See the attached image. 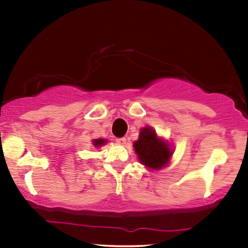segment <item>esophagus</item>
Listing matches in <instances>:
<instances>
[{"label":"esophagus","mask_w":248,"mask_h":248,"mask_svg":"<svg viewBox=\"0 0 248 248\" xmlns=\"http://www.w3.org/2000/svg\"><path fill=\"white\" fill-rule=\"evenodd\" d=\"M116 142L118 144H125V143H126V139H125V138H117Z\"/></svg>","instance_id":"1"}]
</instances>
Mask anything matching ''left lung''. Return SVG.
Instances as JSON below:
<instances>
[{
    "label": "left lung",
    "instance_id": "obj_1",
    "mask_svg": "<svg viewBox=\"0 0 248 248\" xmlns=\"http://www.w3.org/2000/svg\"><path fill=\"white\" fill-rule=\"evenodd\" d=\"M134 149L139 160L152 169L162 168L171 157L168 144L159 140L155 132L148 126L141 130L139 140L134 142Z\"/></svg>",
    "mask_w": 248,
    "mask_h": 248
}]
</instances>
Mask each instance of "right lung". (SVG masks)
I'll return each mask as SVG.
<instances>
[{
    "label": "right lung",
    "instance_id": "right-lung-1",
    "mask_svg": "<svg viewBox=\"0 0 248 248\" xmlns=\"http://www.w3.org/2000/svg\"><path fill=\"white\" fill-rule=\"evenodd\" d=\"M104 143H106V141L103 140V139H97V140H93V145L94 147H100Z\"/></svg>",
    "mask_w": 248,
    "mask_h": 248
}]
</instances>
